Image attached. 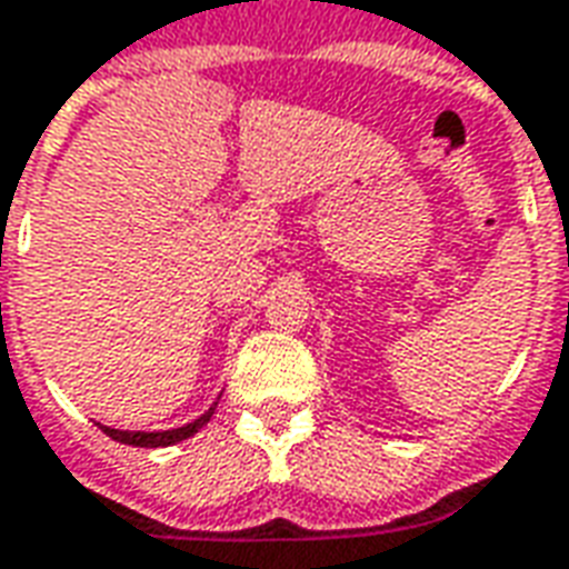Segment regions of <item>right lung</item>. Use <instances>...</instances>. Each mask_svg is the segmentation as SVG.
Returning a JSON list of instances; mask_svg holds the SVG:
<instances>
[{"label": "right lung", "instance_id": "obj_1", "mask_svg": "<svg viewBox=\"0 0 569 569\" xmlns=\"http://www.w3.org/2000/svg\"><path fill=\"white\" fill-rule=\"evenodd\" d=\"M213 407H208V413H201L196 422H189V426H183V429H171V432H122V429H107V426H100V429H103V435H110L112 441H119V445L168 447V445H177V441H183V438H189V435H196L201 426H208V420L213 417Z\"/></svg>", "mask_w": 569, "mask_h": 569}]
</instances>
